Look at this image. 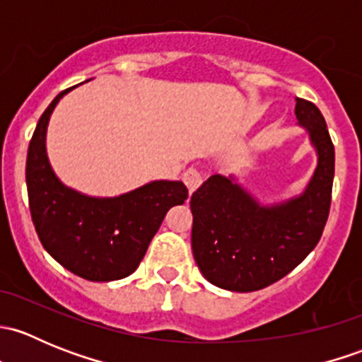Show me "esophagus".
I'll use <instances>...</instances> for the list:
<instances>
[{
	"mask_svg": "<svg viewBox=\"0 0 362 362\" xmlns=\"http://www.w3.org/2000/svg\"><path fill=\"white\" fill-rule=\"evenodd\" d=\"M184 182L189 189V194H192V192L203 184L202 171H199L198 168H189V170L184 173Z\"/></svg>",
	"mask_w": 362,
	"mask_h": 362,
	"instance_id": "1",
	"label": "esophagus"
}]
</instances>
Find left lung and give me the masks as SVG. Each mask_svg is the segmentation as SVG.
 Segmentation results:
<instances>
[{"label":"left lung","mask_w":362,"mask_h":362,"mask_svg":"<svg viewBox=\"0 0 362 362\" xmlns=\"http://www.w3.org/2000/svg\"><path fill=\"white\" fill-rule=\"evenodd\" d=\"M294 113L319 158L301 194L266 206L233 177L211 175L191 196L194 261L204 279L221 289L252 293L279 282L322 236L333 191L334 147L312 101L296 98Z\"/></svg>","instance_id":"1"}]
</instances>
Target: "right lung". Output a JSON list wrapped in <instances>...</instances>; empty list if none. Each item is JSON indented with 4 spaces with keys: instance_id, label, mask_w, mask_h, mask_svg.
<instances>
[{
    "instance_id": "right-lung-1",
    "label": "right lung",
    "mask_w": 362,
    "mask_h": 362,
    "mask_svg": "<svg viewBox=\"0 0 362 362\" xmlns=\"http://www.w3.org/2000/svg\"><path fill=\"white\" fill-rule=\"evenodd\" d=\"M71 89L54 98L29 141V210L43 249L61 266L90 282H112L138 268L164 215L184 204L189 192L178 180H154L115 198H90L66 187L50 168L45 134L50 113Z\"/></svg>"
}]
</instances>
